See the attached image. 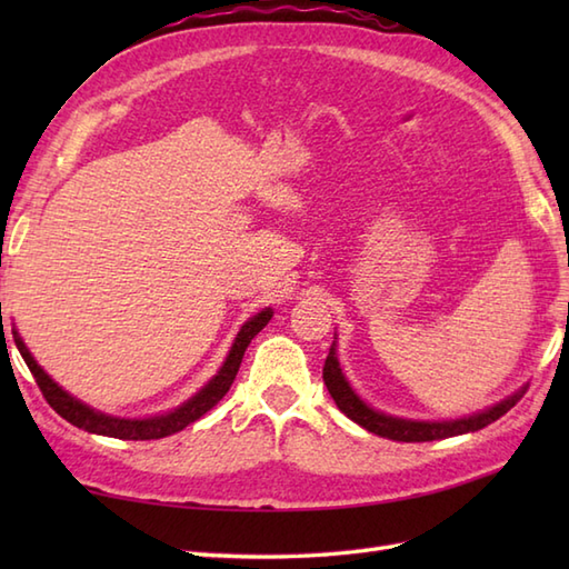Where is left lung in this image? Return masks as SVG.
<instances>
[{
  "label": "left lung",
  "instance_id": "obj_1",
  "mask_svg": "<svg viewBox=\"0 0 569 569\" xmlns=\"http://www.w3.org/2000/svg\"><path fill=\"white\" fill-rule=\"evenodd\" d=\"M322 381H325V386H328L330 396L335 398L337 408H340L347 418H352L369 432L381 435V438H389L396 442H430V440L455 438V435L481 430V428H487L489 422L499 420L503 413H509V410L518 401H521L526 393V389H521L489 410H481V413H477V416L459 418V420H450V422H416V420L391 418V416H383V413H377V410H371L352 389H349L347 379L342 377L340 361H337V357H335V345L330 347L328 359H325Z\"/></svg>",
  "mask_w": 569,
  "mask_h": 569
}]
</instances>
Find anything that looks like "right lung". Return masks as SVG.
Listing matches in <instances>:
<instances>
[{"mask_svg": "<svg viewBox=\"0 0 569 569\" xmlns=\"http://www.w3.org/2000/svg\"><path fill=\"white\" fill-rule=\"evenodd\" d=\"M269 320H271V310L269 308L261 310L259 316H253L244 325V328L239 330L237 340L232 345V352H229L224 367L217 371V377L208 386H204V389L198 396H192L188 403L176 408L173 413L161 416V418H149V420H124V418H112V416H104V413H94L92 408L82 406L80 401H76V398L68 396L63 389H58V386L46 377L43 369L36 365L33 357L29 355V349L23 347L19 332L11 330V335H14V342L19 347V352H21L23 361H27L29 371L33 373L36 383H39V389H41L43 398L48 401V406H51L60 418H66L76 428H82V430L94 432V435H107V438H119V440H159V438H166V435H173L178 430H183L186 426H190V422H196L198 418H202L204 413H208V410L214 403L222 401L224 393L229 391V386H232V381L237 377L239 365H241V357H244L249 342L266 328V322H269Z\"/></svg>", "mask_w": 569, "mask_h": 569, "instance_id": "1", "label": "right lung"}]
</instances>
